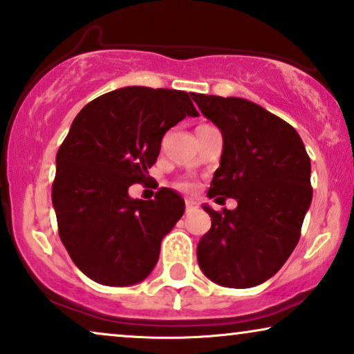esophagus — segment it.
I'll return each mask as SVG.
<instances>
[{
  "label": "esophagus",
  "mask_w": 354,
  "mask_h": 354,
  "mask_svg": "<svg viewBox=\"0 0 354 354\" xmlns=\"http://www.w3.org/2000/svg\"><path fill=\"white\" fill-rule=\"evenodd\" d=\"M196 208H198V203H196L195 200H187L185 201V211H187V213H190V211H195Z\"/></svg>",
  "instance_id": "obj_1"
}]
</instances>
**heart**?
<instances>
[{"label": "heart", "instance_id": "1", "mask_svg": "<svg viewBox=\"0 0 354 354\" xmlns=\"http://www.w3.org/2000/svg\"><path fill=\"white\" fill-rule=\"evenodd\" d=\"M183 188H190V190H192V188H194V185H190V183H185V185H182Z\"/></svg>", "mask_w": 354, "mask_h": 354}]
</instances>
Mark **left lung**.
I'll use <instances>...</instances> for the list:
<instances>
[{"mask_svg":"<svg viewBox=\"0 0 354 354\" xmlns=\"http://www.w3.org/2000/svg\"><path fill=\"white\" fill-rule=\"evenodd\" d=\"M190 95L223 135L208 196L237 201L236 209L223 213L203 205L211 229L200 239L196 259L211 281L254 288L272 278L297 245L312 201L310 159L295 128L259 104Z\"/></svg>","mask_w":354,"mask_h":354,"instance_id":"8db88e82","label":"left lung"}]
</instances>
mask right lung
<instances>
[{
  "instance_id": "add662e5",
  "label": "right lung",
  "mask_w": 354,
  "mask_h": 354,
  "mask_svg": "<svg viewBox=\"0 0 354 354\" xmlns=\"http://www.w3.org/2000/svg\"><path fill=\"white\" fill-rule=\"evenodd\" d=\"M196 115L183 91L128 86L94 99L73 120L57 153L52 203L59 239L87 278L131 286L153 272L185 201L171 188L148 201L131 198L128 188L148 177L164 133Z\"/></svg>"
}]
</instances>
